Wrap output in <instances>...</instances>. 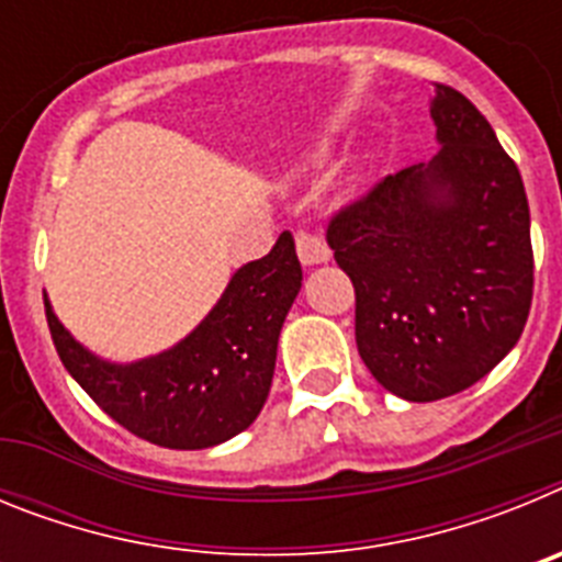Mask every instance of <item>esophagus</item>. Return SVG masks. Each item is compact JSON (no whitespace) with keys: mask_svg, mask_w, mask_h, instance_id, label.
Here are the masks:
<instances>
[{"mask_svg":"<svg viewBox=\"0 0 562 562\" xmlns=\"http://www.w3.org/2000/svg\"><path fill=\"white\" fill-rule=\"evenodd\" d=\"M295 250H297V258H301V265H306V267L326 265V261L331 258V250L324 238L315 236V233H306V231H301L295 236Z\"/></svg>","mask_w":562,"mask_h":562,"instance_id":"1","label":"esophagus"}]
</instances>
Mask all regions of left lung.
I'll return each mask as SVG.
<instances>
[{"mask_svg":"<svg viewBox=\"0 0 562 562\" xmlns=\"http://www.w3.org/2000/svg\"><path fill=\"white\" fill-rule=\"evenodd\" d=\"M439 154L385 177L331 220L326 241L357 295L362 362L391 394L470 389L518 342L532 306L524 180L461 92L430 98Z\"/></svg>","mask_w":562,"mask_h":562,"instance_id":"8db88e82","label":"left lung"}]
</instances>
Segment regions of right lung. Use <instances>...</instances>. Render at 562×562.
Masks as SVG:
<instances>
[{"label":"right lung","mask_w":562,"mask_h":562,"mask_svg":"<svg viewBox=\"0 0 562 562\" xmlns=\"http://www.w3.org/2000/svg\"><path fill=\"white\" fill-rule=\"evenodd\" d=\"M290 231L258 261L238 267L196 329L160 355L98 357L69 335L44 295L64 369L117 425L171 450H202L247 430L265 408L286 312L301 292Z\"/></svg>","instance_id":"obj_1"}]
</instances>
